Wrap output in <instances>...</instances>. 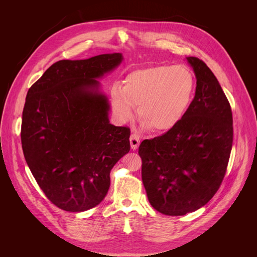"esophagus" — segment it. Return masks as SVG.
I'll use <instances>...</instances> for the list:
<instances>
[{"label":"esophagus","mask_w":257,"mask_h":257,"mask_svg":"<svg viewBox=\"0 0 257 257\" xmlns=\"http://www.w3.org/2000/svg\"><path fill=\"white\" fill-rule=\"evenodd\" d=\"M130 143H131L132 150H136L139 144H141V141H139V137L136 134H132L130 137Z\"/></svg>","instance_id":"1"}]
</instances>
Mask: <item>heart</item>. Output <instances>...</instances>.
Here are the masks:
<instances>
[{"label":"heart","mask_w":257,"mask_h":257,"mask_svg":"<svg viewBox=\"0 0 257 257\" xmlns=\"http://www.w3.org/2000/svg\"><path fill=\"white\" fill-rule=\"evenodd\" d=\"M196 91L192 69L183 64L158 65L137 69L111 91L112 110L120 121L134 116L143 128L166 133L177 127L188 113Z\"/></svg>","instance_id":"heart-1"}]
</instances>
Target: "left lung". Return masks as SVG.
Here are the masks:
<instances>
[{
    "label": "left lung",
    "mask_w": 257,
    "mask_h": 257,
    "mask_svg": "<svg viewBox=\"0 0 257 257\" xmlns=\"http://www.w3.org/2000/svg\"><path fill=\"white\" fill-rule=\"evenodd\" d=\"M185 59L196 77L191 108L177 127L138 150L149 203L166 215L194 212L213 197L232 146L231 109L219 81L203 61Z\"/></svg>",
    "instance_id": "obj_1"
}]
</instances>
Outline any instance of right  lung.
<instances>
[{
  "mask_svg": "<svg viewBox=\"0 0 257 257\" xmlns=\"http://www.w3.org/2000/svg\"><path fill=\"white\" fill-rule=\"evenodd\" d=\"M122 53L51 65L28 91L21 144L27 164L52 204L81 212L109 190L110 170L130 151V128L109 122L110 104L98 79Z\"/></svg>",
  "mask_w": 257,
  "mask_h": 257,
  "instance_id": "1",
  "label": "right lung"
}]
</instances>
